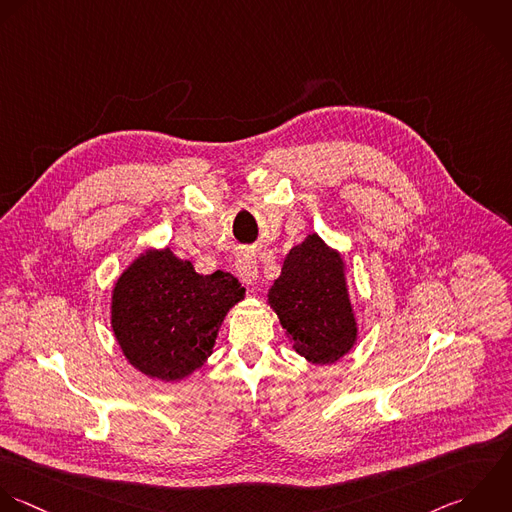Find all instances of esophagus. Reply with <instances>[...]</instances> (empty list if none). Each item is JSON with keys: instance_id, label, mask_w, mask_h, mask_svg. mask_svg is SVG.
Instances as JSON below:
<instances>
[{"instance_id": "obj_1", "label": "esophagus", "mask_w": 512, "mask_h": 512, "mask_svg": "<svg viewBox=\"0 0 512 512\" xmlns=\"http://www.w3.org/2000/svg\"><path fill=\"white\" fill-rule=\"evenodd\" d=\"M237 275L245 285H255L259 281V267H257V259L253 253H241L237 263Z\"/></svg>"}]
</instances>
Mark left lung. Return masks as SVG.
Listing matches in <instances>:
<instances>
[{
  "instance_id": "8db88e82",
  "label": "left lung",
  "mask_w": 512,
  "mask_h": 512,
  "mask_svg": "<svg viewBox=\"0 0 512 512\" xmlns=\"http://www.w3.org/2000/svg\"><path fill=\"white\" fill-rule=\"evenodd\" d=\"M267 297L293 349L309 363H337L357 343L343 257L317 233L289 251Z\"/></svg>"
}]
</instances>
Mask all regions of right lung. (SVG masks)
Wrapping results in <instances>:
<instances>
[{"instance_id": "obj_1", "label": "right lung", "mask_w": 512, "mask_h": 512, "mask_svg": "<svg viewBox=\"0 0 512 512\" xmlns=\"http://www.w3.org/2000/svg\"><path fill=\"white\" fill-rule=\"evenodd\" d=\"M243 297L233 275H199L169 247L147 249L113 287L111 329L137 371L175 383L209 359L227 311Z\"/></svg>"}]
</instances>
